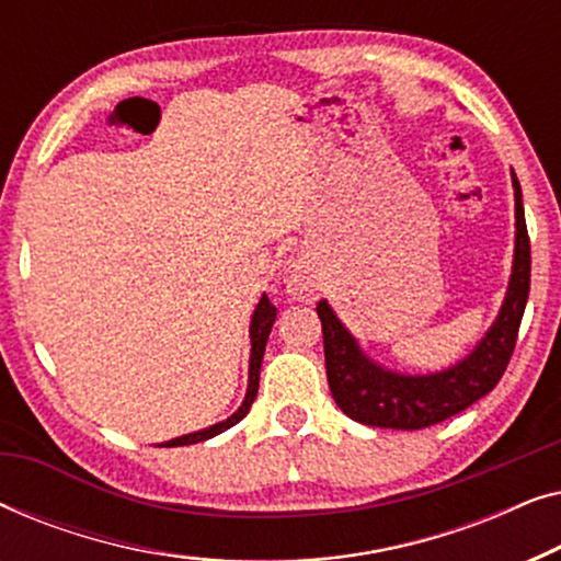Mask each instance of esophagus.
Instances as JSON below:
<instances>
[{
    "instance_id": "1",
    "label": "esophagus",
    "mask_w": 561,
    "mask_h": 561,
    "mask_svg": "<svg viewBox=\"0 0 561 561\" xmlns=\"http://www.w3.org/2000/svg\"><path fill=\"white\" fill-rule=\"evenodd\" d=\"M286 288L290 296L298 298V301H313V298H317V290H319V278L309 265L298 263V265H294V271H290V275H288Z\"/></svg>"
}]
</instances>
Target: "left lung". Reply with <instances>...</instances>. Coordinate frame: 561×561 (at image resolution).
Returning <instances> with one entry per match:
<instances>
[{
  "label": "left lung",
  "mask_w": 561,
  "mask_h": 561,
  "mask_svg": "<svg viewBox=\"0 0 561 561\" xmlns=\"http://www.w3.org/2000/svg\"><path fill=\"white\" fill-rule=\"evenodd\" d=\"M513 191H516V260H513L508 294L493 329L459 365L419 378L382 370L357 350V342L340 324L329 304L319 301L317 313L324 334L327 380L336 405L350 419L367 426L413 432L447 421L497 386L516 350L518 327L531 288V242H528L516 173H513Z\"/></svg>",
  "instance_id": "1"
}]
</instances>
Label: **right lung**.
<instances>
[{
	"label": "right lung",
	"instance_id": "add662e5",
	"mask_svg": "<svg viewBox=\"0 0 561 561\" xmlns=\"http://www.w3.org/2000/svg\"><path fill=\"white\" fill-rule=\"evenodd\" d=\"M275 313L278 309L271 304V298L263 296L260 298L257 309H255V317H252V324H250V340H252V355H250V386H248V396H244V401L240 405V411L232 413L227 421H221V424H214L209 428H204V432H196V434H186V436H179V439H171L165 444H160V447H186V444H196V442H204V439H211V436H217L221 432H227L229 426L240 424V421L248 416L252 401H255L257 396V386H260V365H263V355H265V344H267V334H271L273 329V321H275Z\"/></svg>",
	"mask_w": 561,
	"mask_h": 561
}]
</instances>
